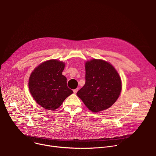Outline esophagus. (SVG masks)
<instances>
[{
    "label": "esophagus",
    "mask_w": 156,
    "mask_h": 156,
    "mask_svg": "<svg viewBox=\"0 0 156 156\" xmlns=\"http://www.w3.org/2000/svg\"><path fill=\"white\" fill-rule=\"evenodd\" d=\"M78 90H79V88H76V89H75V90H73V93H74L75 94H76V93L78 92Z\"/></svg>",
    "instance_id": "1"
}]
</instances>
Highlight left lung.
Instances as JSON below:
<instances>
[{
    "mask_svg": "<svg viewBox=\"0 0 156 156\" xmlns=\"http://www.w3.org/2000/svg\"><path fill=\"white\" fill-rule=\"evenodd\" d=\"M85 84L77 96L92 112L109 108L117 101L122 90L121 79L114 66L98 59L85 64Z\"/></svg>",
    "mask_w": 156,
    "mask_h": 156,
    "instance_id": "8db88e82",
    "label": "left lung"
}]
</instances>
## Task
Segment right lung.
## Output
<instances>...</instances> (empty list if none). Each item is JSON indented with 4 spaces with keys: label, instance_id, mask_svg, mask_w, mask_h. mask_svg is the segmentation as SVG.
Wrapping results in <instances>:
<instances>
[{
    "label": "right lung",
    "instance_id": "obj_1",
    "mask_svg": "<svg viewBox=\"0 0 156 156\" xmlns=\"http://www.w3.org/2000/svg\"><path fill=\"white\" fill-rule=\"evenodd\" d=\"M65 63L57 60L42 63L30 75L29 90L36 101L44 108L53 110L73 92L67 86L62 75Z\"/></svg>",
    "mask_w": 156,
    "mask_h": 156
}]
</instances>
